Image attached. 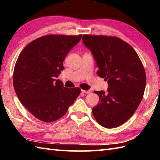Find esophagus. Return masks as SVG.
Returning <instances> with one entry per match:
<instances>
[{"instance_id":"esophagus-1","label":"esophagus","mask_w":160,"mask_h":160,"mask_svg":"<svg viewBox=\"0 0 160 160\" xmlns=\"http://www.w3.org/2000/svg\"><path fill=\"white\" fill-rule=\"evenodd\" d=\"M81 91H82V93H91V91H90V90H89V91H86V90H83V89H82V90H81Z\"/></svg>"}]
</instances>
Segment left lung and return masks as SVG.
<instances>
[{
  "label": "left lung",
  "mask_w": 160,
  "mask_h": 160,
  "mask_svg": "<svg viewBox=\"0 0 160 160\" xmlns=\"http://www.w3.org/2000/svg\"><path fill=\"white\" fill-rule=\"evenodd\" d=\"M82 41L93 53L98 76L108 84L107 93L94 91L100 102L93 108V116L102 127H119L134 114L143 98V64L134 49L118 37L84 34Z\"/></svg>",
  "instance_id": "8db88e82"
}]
</instances>
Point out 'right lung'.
Wrapping results in <instances>:
<instances>
[{"instance_id": "obj_1", "label": "right lung", "mask_w": 160, "mask_h": 160, "mask_svg": "<svg viewBox=\"0 0 160 160\" xmlns=\"http://www.w3.org/2000/svg\"><path fill=\"white\" fill-rule=\"evenodd\" d=\"M81 38L82 34L46 35L29 43L20 53L13 69V87L20 102L38 120H59L80 95L79 87H64L54 77L64 69V58Z\"/></svg>"}]
</instances>
